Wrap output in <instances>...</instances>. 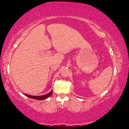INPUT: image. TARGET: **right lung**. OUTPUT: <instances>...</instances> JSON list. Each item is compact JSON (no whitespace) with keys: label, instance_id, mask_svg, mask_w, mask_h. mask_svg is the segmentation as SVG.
Wrapping results in <instances>:
<instances>
[{"label":"right lung","instance_id":"add662e5","mask_svg":"<svg viewBox=\"0 0 129 129\" xmlns=\"http://www.w3.org/2000/svg\"><path fill=\"white\" fill-rule=\"evenodd\" d=\"M53 93V90L50 91V93H47L46 94L43 95V96H30V95H28V94H25L26 96L29 97L31 99H36V100H42L48 98L49 97H50L51 95Z\"/></svg>","mask_w":129,"mask_h":129}]
</instances>
